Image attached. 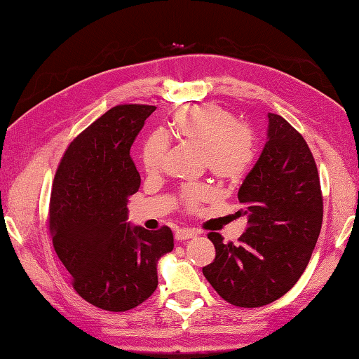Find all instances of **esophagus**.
<instances>
[{
  "mask_svg": "<svg viewBox=\"0 0 359 359\" xmlns=\"http://www.w3.org/2000/svg\"><path fill=\"white\" fill-rule=\"evenodd\" d=\"M197 236V231H194V229H187V228H181L177 229V233H175V239L177 241H187V239H192Z\"/></svg>",
  "mask_w": 359,
  "mask_h": 359,
  "instance_id": "esophagus-1",
  "label": "esophagus"
}]
</instances>
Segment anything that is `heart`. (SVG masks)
<instances>
[{"instance_id":"1","label":"heart","mask_w":359,"mask_h":359,"mask_svg":"<svg viewBox=\"0 0 359 359\" xmlns=\"http://www.w3.org/2000/svg\"><path fill=\"white\" fill-rule=\"evenodd\" d=\"M172 130L175 137L201 151L208 170L222 181H238L252 164V134L220 106L203 104L180 109L172 117ZM167 150L168 142L162 134H153L145 140L142 164L148 173L159 170ZM211 194L206 186L187 187L181 195L182 205L195 209Z\"/></svg>"}]
</instances>
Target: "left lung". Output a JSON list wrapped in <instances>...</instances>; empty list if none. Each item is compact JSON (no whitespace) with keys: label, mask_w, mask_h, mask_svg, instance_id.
<instances>
[{"label":"left lung","mask_w":359,"mask_h":359,"mask_svg":"<svg viewBox=\"0 0 359 359\" xmlns=\"http://www.w3.org/2000/svg\"><path fill=\"white\" fill-rule=\"evenodd\" d=\"M267 120L266 145L238 194L247 231L236 245L209 233L215 259L203 267L222 299L241 308L269 305L299 281L323 219L319 173L308 144L281 116L269 112Z\"/></svg>","instance_id":"left-lung-1"}]
</instances>
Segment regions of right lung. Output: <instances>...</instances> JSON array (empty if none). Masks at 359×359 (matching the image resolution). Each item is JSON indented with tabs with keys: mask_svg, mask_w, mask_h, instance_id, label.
<instances>
[{
	"mask_svg": "<svg viewBox=\"0 0 359 359\" xmlns=\"http://www.w3.org/2000/svg\"><path fill=\"white\" fill-rule=\"evenodd\" d=\"M156 109L116 106L86 128L60 159L50 200V233L73 287L93 306L128 311L158 287V261L173 250L168 226L148 231L128 222L140 187L131 145Z\"/></svg>",
	"mask_w": 359,
	"mask_h": 359,
	"instance_id": "right-lung-1",
	"label": "right lung"
}]
</instances>
